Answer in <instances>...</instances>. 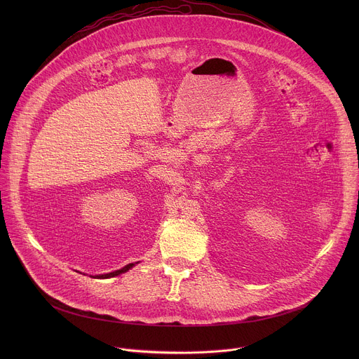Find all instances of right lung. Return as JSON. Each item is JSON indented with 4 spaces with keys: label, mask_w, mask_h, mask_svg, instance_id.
<instances>
[{
    "label": "right lung",
    "mask_w": 359,
    "mask_h": 359,
    "mask_svg": "<svg viewBox=\"0 0 359 359\" xmlns=\"http://www.w3.org/2000/svg\"><path fill=\"white\" fill-rule=\"evenodd\" d=\"M133 266H135V264H133V263H130V264L125 266V267H123V269H121V270H116V271H112V273H108V274H97V276H90V277H93V278H112V277H116V276H121V274L126 273V271H128V270H130Z\"/></svg>",
    "instance_id": "add662e5"
}]
</instances>
